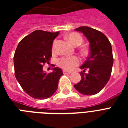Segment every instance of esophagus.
I'll list each match as a JSON object with an SVG mask.
<instances>
[{
    "label": "esophagus",
    "mask_w": 128,
    "mask_h": 128,
    "mask_svg": "<svg viewBox=\"0 0 128 128\" xmlns=\"http://www.w3.org/2000/svg\"><path fill=\"white\" fill-rule=\"evenodd\" d=\"M72 72H70V71H67L66 70H63V73L64 74H70Z\"/></svg>",
    "instance_id": "1"
}]
</instances>
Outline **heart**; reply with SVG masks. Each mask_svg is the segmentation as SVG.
<instances>
[{"mask_svg": "<svg viewBox=\"0 0 128 128\" xmlns=\"http://www.w3.org/2000/svg\"><path fill=\"white\" fill-rule=\"evenodd\" d=\"M68 40L74 46H79L82 44L83 39L81 35L78 33H71L68 36ZM80 63V60L76 56H64L60 58L57 61V64L59 66L62 67L65 70H71L75 67L78 66Z\"/></svg>", "mask_w": 128, "mask_h": 128, "instance_id": "1", "label": "heart"}]
</instances>
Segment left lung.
<instances>
[{
	"label": "left lung",
	"mask_w": 128,
	"mask_h": 128,
	"mask_svg": "<svg viewBox=\"0 0 128 128\" xmlns=\"http://www.w3.org/2000/svg\"><path fill=\"white\" fill-rule=\"evenodd\" d=\"M75 30L81 32L90 42V54L80 66L82 79L74 86L84 95H94L101 91L109 81L114 63L111 43L103 33L88 26ZM88 70V72L85 70Z\"/></svg>",
	"instance_id": "1"
}]
</instances>
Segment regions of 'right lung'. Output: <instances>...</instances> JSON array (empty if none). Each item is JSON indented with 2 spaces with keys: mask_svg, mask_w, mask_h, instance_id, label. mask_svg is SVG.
Wrapping results in <instances>:
<instances>
[{
  "mask_svg": "<svg viewBox=\"0 0 128 128\" xmlns=\"http://www.w3.org/2000/svg\"><path fill=\"white\" fill-rule=\"evenodd\" d=\"M58 34L59 32L35 30L21 40L15 51V77L23 90L34 99L52 96L63 75L58 67L52 68L53 72L49 74L42 69L45 63H49L53 40Z\"/></svg>",
  "mask_w": 128,
  "mask_h": 128,
  "instance_id": "add662e5",
  "label": "right lung"
}]
</instances>
